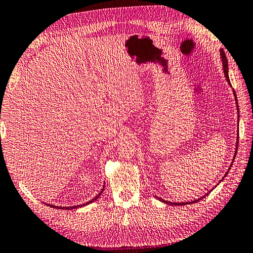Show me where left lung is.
<instances>
[{"label": "left lung", "mask_w": 253, "mask_h": 253, "mask_svg": "<svg viewBox=\"0 0 253 253\" xmlns=\"http://www.w3.org/2000/svg\"><path fill=\"white\" fill-rule=\"evenodd\" d=\"M220 55H221V59H222V66H223V73H225V76H226V79H227V82L230 84V80H229V76H228V60H227V57H226V54H225V51H223L222 49L220 50ZM233 94H235V98H236V102H237V97H236V92L233 91ZM237 108H238V104H237ZM238 111H239V108H238ZM239 135V134H238ZM238 144H239V136H238V140H237V149H238ZM237 149H236V154H237ZM236 157V156H235ZM235 160V159H233ZM227 174H228V171H227ZM208 195V194H207ZM205 196H206V195H205ZM205 196H203V197H201L199 199H196V201H193V202H188V203H170V202H165L164 199H161L162 202H164L165 204H168V205H175V206H184V205H189V204H194V203H197V202H199L201 201L202 198H204Z\"/></svg>", "instance_id": "obj_1"}]
</instances>
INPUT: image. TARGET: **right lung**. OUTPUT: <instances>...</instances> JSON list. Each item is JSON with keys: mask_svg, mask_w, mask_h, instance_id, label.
<instances>
[{"mask_svg": "<svg viewBox=\"0 0 253 253\" xmlns=\"http://www.w3.org/2000/svg\"><path fill=\"white\" fill-rule=\"evenodd\" d=\"M103 189H104V187L102 188V190H101V192H100L98 195H97V196L96 197H94V198H92L91 199V201H89L88 203H85V204H84V205H78V206H73V207H57V206H54V205H48V206H50V207H54V208H60V209H75V208H78V207H82V206H85V205H89L90 203H92V202H94V201H97V199H98V197L100 196V195H101L102 194V192H103Z\"/></svg>", "mask_w": 253, "mask_h": 253, "instance_id": "right-lung-1", "label": "right lung"}]
</instances>
